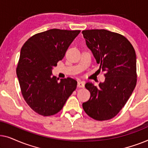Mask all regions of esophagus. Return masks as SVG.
Here are the masks:
<instances>
[{"mask_svg": "<svg viewBox=\"0 0 148 148\" xmlns=\"http://www.w3.org/2000/svg\"><path fill=\"white\" fill-rule=\"evenodd\" d=\"M85 86V82L83 81H79L77 83V87L78 88H84Z\"/></svg>", "mask_w": 148, "mask_h": 148, "instance_id": "esophagus-1", "label": "esophagus"}]
</instances>
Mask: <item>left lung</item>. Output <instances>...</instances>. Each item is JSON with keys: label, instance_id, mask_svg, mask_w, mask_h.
Wrapping results in <instances>:
<instances>
[{"label": "left lung", "instance_id": "1", "mask_svg": "<svg viewBox=\"0 0 148 148\" xmlns=\"http://www.w3.org/2000/svg\"><path fill=\"white\" fill-rule=\"evenodd\" d=\"M82 34L97 63L105 72L104 82L98 87L92 83L85 85L90 98L83 103V108L95 120H109L120 112L136 86L135 51L125 36L115 32L88 29Z\"/></svg>", "mask_w": 148, "mask_h": 148}]
</instances>
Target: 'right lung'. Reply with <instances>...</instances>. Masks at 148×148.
I'll use <instances>...</instances> for the list:
<instances>
[{
	"label": "right lung",
	"instance_id": "1",
	"mask_svg": "<svg viewBox=\"0 0 148 148\" xmlns=\"http://www.w3.org/2000/svg\"><path fill=\"white\" fill-rule=\"evenodd\" d=\"M80 30L52 29L36 34L22 46L16 72L21 94L30 108L42 116L62 108L77 88L76 80L52 76Z\"/></svg>",
	"mask_w": 148,
	"mask_h": 148
}]
</instances>
